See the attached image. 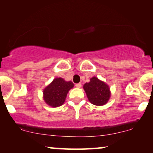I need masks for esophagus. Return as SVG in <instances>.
<instances>
[{
  "label": "esophagus",
  "instance_id": "esophagus-1",
  "mask_svg": "<svg viewBox=\"0 0 153 153\" xmlns=\"http://www.w3.org/2000/svg\"><path fill=\"white\" fill-rule=\"evenodd\" d=\"M75 87H78V88H80L81 87H82V84H81L80 82L79 83H77V84H75Z\"/></svg>",
  "mask_w": 153,
  "mask_h": 153
}]
</instances>
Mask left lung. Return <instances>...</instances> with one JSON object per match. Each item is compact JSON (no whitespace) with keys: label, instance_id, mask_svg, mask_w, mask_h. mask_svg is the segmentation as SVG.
<instances>
[{"label":"left lung","instance_id":"left-lung-1","mask_svg":"<svg viewBox=\"0 0 153 153\" xmlns=\"http://www.w3.org/2000/svg\"><path fill=\"white\" fill-rule=\"evenodd\" d=\"M89 101L94 105H102L108 101L111 93L108 85L96 77L90 79V82L83 86Z\"/></svg>","mask_w":153,"mask_h":153}]
</instances>
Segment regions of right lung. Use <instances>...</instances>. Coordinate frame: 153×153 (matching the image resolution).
I'll return each instance as SVG.
<instances>
[{"label": "right lung", "mask_w": 153, "mask_h": 153, "mask_svg": "<svg viewBox=\"0 0 153 153\" xmlns=\"http://www.w3.org/2000/svg\"><path fill=\"white\" fill-rule=\"evenodd\" d=\"M73 87V83L71 81L66 82L63 78H55L44 89V100L50 106H60L64 103L67 93Z\"/></svg>", "instance_id": "add662e5"}]
</instances>
